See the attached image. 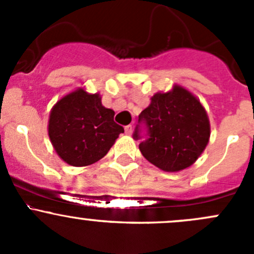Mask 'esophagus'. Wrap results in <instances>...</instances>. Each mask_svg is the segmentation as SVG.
I'll use <instances>...</instances> for the list:
<instances>
[{
  "label": "esophagus",
  "mask_w": 254,
  "mask_h": 254,
  "mask_svg": "<svg viewBox=\"0 0 254 254\" xmlns=\"http://www.w3.org/2000/svg\"><path fill=\"white\" fill-rule=\"evenodd\" d=\"M131 132H132V127L131 125H127V127H125V134L131 135Z\"/></svg>",
  "instance_id": "1"
}]
</instances>
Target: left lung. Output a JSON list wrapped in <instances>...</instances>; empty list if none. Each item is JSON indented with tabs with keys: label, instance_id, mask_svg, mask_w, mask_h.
Instances as JSON below:
<instances>
[{
	"label": "left lung",
	"instance_id": "1",
	"mask_svg": "<svg viewBox=\"0 0 254 254\" xmlns=\"http://www.w3.org/2000/svg\"><path fill=\"white\" fill-rule=\"evenodd\" d=\"M146 139L140 142L142 156L166 172H178L193 165L205 150L210 137L207 114L195 96L181 86L156 93L139 115ZM137 125L134 139H142Z\"/></svg>",
	"mask_w": 254,
	"mask_h": 254
}]
</instances>
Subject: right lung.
I'll list each match as a JSON object with an SVG mask.
<instances>
[{"instance_id": "1", "label": "right lung", "mask_w": 254, "mask_h": 254, "mask_svg": "<svg viewBox=\"0 0 254 254\" xmlns=\"http://www.w3.org/2000/svg\"><path fill=\"white\" fill-rule=\"evenodd\" d=\"M49 137L58 155L75 167L92 165L108 153L124 127L98 93L78 88L61 98L49 118Z\"/></svg>"}]
</instances>
